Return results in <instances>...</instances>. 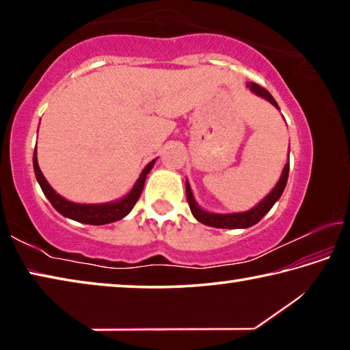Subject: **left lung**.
<instances>
[{"label":"left lung","instance_id":"left-lung-1","mask_svg":"<svg viewBox=\"0 0 350 350\" xmlns=\"http://www.w3.org/2000/svg\"><path fill=\"white\" fill-rule=\"evenodd\" d=\"M247 88H250V91L253 94H256L258 97L265 98L267 102L273 105L276 109H280L276 100L271 97V94L267 90H264V88H260L259 85H256V83H253V81L247 83ZM288 168H290V165L287 162L286 167H284V170H282L280 180H278L275 188L271 189L267 196L260 200L258 205H254L252 210L241 211V213H213V211H206L204 208H200L196 202V199H194V196H193L191 187H189L188 179H187L185 188H187V200H188L189 210H191L193 216L196 217L199 222H202L204 225H208V227H216V228H248V227H252V225L258 224L260 219L267 215V213L271 210V206H273L278 202V199L281 198L284 188H286V185H287Z\"/></svg>","mask_w":350,"mask_h":350}]
</instances>
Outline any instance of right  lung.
Instances as JSON below:
<instances>
[{
    "mask_svg": "<svg viewBox=\"0 0 350 350\" xmlns=\"http://www.w3.org/2000/svg\"><path fill=\"white\" fill-rule=\"evenodd\" d=\"M154 163H156V159L146 165L144 171L140 173L139 179L135 180L134 187L129 189V193L125 194L122 199L112 200V202H106V204H77V202H70V200L60 196V194H58L55 189L49 185V182L46 180V177L43 176V173H41V170L38 167L37 150L33 151L35 177H37L44 196L49 199L52 206H54L60 215H63L64 217L72 219V221L88 224V225L111 224V222L120 221V219L129 215V211L134 208L135 202H137V199L140 198L142 189H144L145 180H146V176L154 167Z\"/></svg>",
    "mask_w": 350,
    "mask_h": 350,
    "instance_id": "1",
    "label": "right lung"
}]
</instances>
